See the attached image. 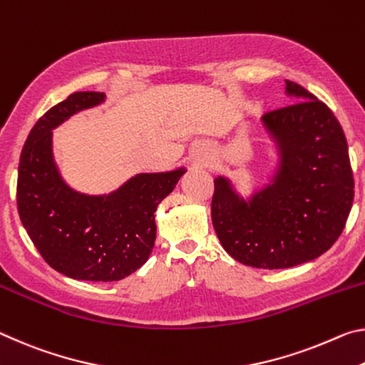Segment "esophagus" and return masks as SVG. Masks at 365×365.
<instances>
[{
  "mask_svg": "<svg viewBox=\"0 0 365 365\" xmlns=\"http://www.w3.org/2000/svg\"><path fill=\"white\" fill-rule=\"evenodd\" d=\"M190 161H192V165L195 166V168L207 166L208 161H210V150H208V147L204 145V143L194 147L192 153H190Z\"/></svg>",
  "mask_w": 365,
  "mask_h": 365,
  "instance_id": "obj_1",
  "label": "esophagus"
}]
</instances>
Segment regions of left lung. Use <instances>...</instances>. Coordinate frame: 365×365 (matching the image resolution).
<instances>
[{
	"label": "left lung",
	"instance_id": "8db88e82",
	"mask_svg": "<svg viewBox=\"0 0 365 365\" xmlns=\"http://www.w3.org/2000/svg\"><path fill=\"white\" fill-rule=\"evenodd\" d=\"M299 103L260 118L274 161L241 194L230 176L215 178L212 222L223 249L242 265L278 270L306 264L341 235L354 199L348 142L325 103L286 81Z\"/></svg>",
	"mask_w": 365,
	"mask_h": 365
}]
</instances>
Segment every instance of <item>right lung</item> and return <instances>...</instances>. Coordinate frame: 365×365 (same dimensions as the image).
Returning a JSON list of instances; mask_svg holds the SVG:
<instances>
[{
  "label": "right lung",
  "instance_id": "add662e5",
  "mask_svg": "<svg viewBox=\"0 0 365 365\" xmlns=\"http://www.w3.org/2000/svg\"><path fill=\"white\" fill-rule=\"evenodd\" d=\"M105 100V93L77 92L48 110L27 137L17 175V210L34 246L56 272L86 282H119L145 264L157 207L187 171L137 173L108 194L71 187L53 153V129Z\"/></svg>",
  "mask_w": 365,
  "mask_h": 365
}]
</instances>
